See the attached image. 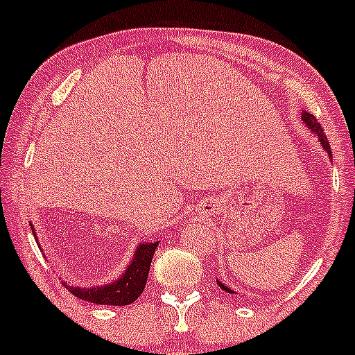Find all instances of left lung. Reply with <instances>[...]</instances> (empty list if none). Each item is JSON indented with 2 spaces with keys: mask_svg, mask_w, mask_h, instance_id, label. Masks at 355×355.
I'll list each match as a JSON object with an SVG mask.
<instances>
[{
  "mask_svg": "<svg viewBox=\"0 0 355 355\" xmlns=\"http://www.w3.org/2000/svg\"><path fill=\"white\" fill-rule=\"evenodd\" d=\"M302 121H303V124H305V126L309 128V130L311 131V133H313L315 136H317L318 143H320V145H322L323 151H325V153L329 155V158H332V150H330L329 139H327L325 133H323V130H322L320 123H318V121L313 118V114H310V112H306V111H302ZM217 285H219L224 291H227V293H231V295H234V293H236V291L232 290V288L225 286L224 283H220V282H219V279H217Z\"/></svg>",
  "mask_w": 355,
  "mask_h": 355,
  "instance_id": "8db88e82",
  "label": "left lung"
}]
</instances>
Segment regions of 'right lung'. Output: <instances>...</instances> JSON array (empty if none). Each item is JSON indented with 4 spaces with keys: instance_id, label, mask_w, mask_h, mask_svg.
Listing matches in <instances>:
<instances>
[{
    "instance_id": "add662e5",
    "label": "right lung",
    "mask_w": 355,
    "mask_h": 355,
    "mask_svg": "<svg viewBox=\"0 0 355 355\" xmlns=\"http://www.w3.org/2000/svg\"><path fill=\"white\" fill-rule=\"evenodd\" d=\"M32 224V222H30ZM32 232L35 241L38 244L37 232L32 225ZM159 241L155 243H139L135 249V254L131 258L130 264L124 268L123 275L116 278L114 282H109L106 285L96 286H73L67 282H62L73 297L84 300L89 303H97V305H112V306H124L133 303L139 295L143 293L150 272L151 259H153L155 249L158 248Z\"/></svg>"
}]
</instances>
